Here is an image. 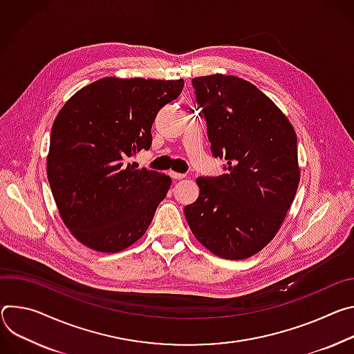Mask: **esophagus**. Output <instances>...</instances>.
Wrapping results in <instances>:
<instances>
[{
	"label": "esophagus",
	"instance_id": "1",
	"mask_svg": "<svg viewBox=\"0 0 354 354\" xmlns=\"http://www.w3.org/2000/svg\"><path fill=\"white\" fill-rule=\"evenodd\" d=\"M170 176H171V178H174V180H181V178L185 177V174L177 173V171H170Z\"/></svg>",
	"mask_w": 354,
	"mask_h": 354
}]
</instances>
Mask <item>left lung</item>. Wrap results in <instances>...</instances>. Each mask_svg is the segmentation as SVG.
I'll list each match as a JSON object with an SVG mask.
<instances>
[{
    "mask_svg": "<svg viewBox=\"0 0 354 354\" xmlns=\"http://www.w3.org/2000/svg\"><path fill=\"white\" fill-rule=\"evenodd\" d=\"M211 150L227 173L198 177L184 208L194 236L214 254L248 259L276 236L299 184L297 135L281 109L243 78H192Z\"/></svg>",
    "mask_w": 354,
    "mask_h": 354,
    "instance_id": "left-lung-1",
    "label": "left lung"
}]
</instances>
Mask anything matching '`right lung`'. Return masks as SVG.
Returning a JSON list of instances; mask_svg holds the SVG:
<instances>
[{"label": "right lung", "mask_w": 354, "mask_h": 354, "mask_svg": "<svg viewBox=\"0 0 354 354\" xmlns=\"http://www.w3.org/2000/svg\"><path fill=\"white\" fill-rule=\"evenodd\" d=\"M183 87V78L105 77L63 105L52 127L48 180L78 242L116 253L143 236L171 178L129 159L149 150L157 112Z\"/></svg>", "instance_id": "add662e5"}]
</instances>
